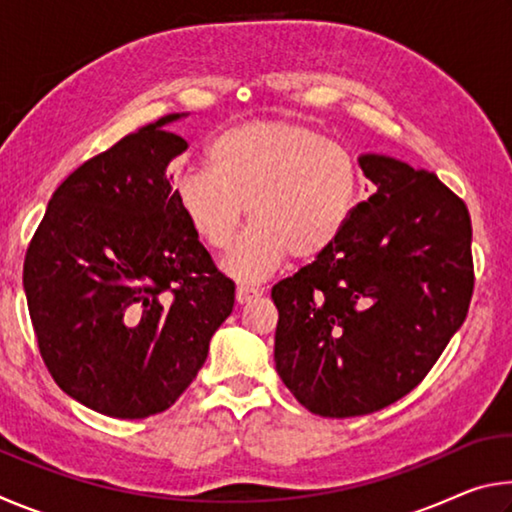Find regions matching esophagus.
<instances>
[{"label":"esophagus","mask_w":512,"mask_h":512,"mask_svg":"<svg viewBox=\"0 0 512 512\" xmlns=\"http://www.w3.org/2000/svg\"><path fill=\"white\" fill-rule=\"evenodd\" d=\"M259 296H262V291H259V289L237 287V302H239V305H246V302L255 300V298H259Z\"/></svg>","instance_id":"34e87169"}]
</instances>
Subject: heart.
<instances>
[{
  "instance_id": "heart-1",
  "label": "heart",
  "mask_w": 512,
  "mask_h": 512,
  "mask_svg": "<svg viewBox=\"0 0 512 512\" xmlns=\"http://www.w3.org/2000/svg\"><path fill=\"white\" fill-rule=\"evenodd\" d=\"M207 164L178 171L171 196L216 253L230 248L246 212L253 225L223 262L237 280H264L287 257H320L357 212L361 176L354 155L296 121L232 126L207 146Z\"/></svg>"
}]
</instances>
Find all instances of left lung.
Masks as SVG:
<instances>
[{"instance_id": "1", "label": "left lung", "mask_w": 512, "mask_h": 512, "mask_svg": "<svg viewBox=\"0 0 512 512\" xmlns=\"http://www.w3.org/2000/svg\"><path fill=\"white\" fill-rule=\"evenodd\" d=\"M377 192L336 244L280 280L275 368L311 413L354 418L402 400L463 325L472 223L436 173L359 155Z\"/></svg>"}]
</instances>
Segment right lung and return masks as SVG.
<instances>
[{
	"label": "right lung",
	"instance_id": "1",
	"mask_svg": "<svg viewBox=\"0 0 512 512\" xmlns=\"http://www.w3.org/2000/svg\"><path fill=\"white\" fill-rule=\"evenodd\" d=\"M160 117L83 162L47 205L24 257L38 348L56 384L121 420L167 411L235 307L173 203L167 167L187 149Z\"/></svg>",
	"mask_w": 512,
	"mask_h": 512
}]
</instances>
